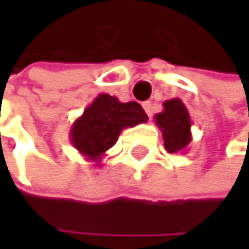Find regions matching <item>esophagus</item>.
Instances as JSON below:
<instances>
[{
  "instance_id": "esophagus-1",
  "label": "esophagus",
  "mask_w": 249,
  "mask_h": 249,
  "mask_svg": "<svg viewBox=\"0 0 249 249\" xmlns=\"http://www.w3.org/2000/svg\"><path fill=\"white\" fill-rule=\"evenodd\" d=\"M143 109H145V112H146L148 116H152L154 115V107H152V103L151 101L143 103Z\"/></svg>"
}]
</instances>
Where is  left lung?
Masks as SVG:
<instances>
[{
  "label": "left lung",
  "instance_id": "1",
  "mask_svg": "<svg viewBox=\"0 0 249 249\" xmlns=\"http://www.w3.org/2000/svg\"><path fill=\"white\" fill-rule=\"evenodd\" d=\"M162 112L154 116L155 124L162 133L164 148L170 154L185 152L193 140L191 118L182 100L172 98L162 103Z\"/></svg>",
  "mask_w": 249,
  "mask_h": 249
}]
</instances>
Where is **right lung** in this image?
Here are the masks:
<instances>
[{"mask_svg":"<svg viewBox=\"0 0 249 249\" xmlns=\"http://www.w3.org/2000/svg\"><path fill=\"white\" fill-rule=\"evenodd\" d=\"M146 121L148 115L139 103H121L116 97L100 94L73 122L69 133L70 142L85 160L100 166L124 128Z\"/></svg>","mask_w":249,"mask_h":249,"instance_id":"1","label":"right lung"}]
</instances>
